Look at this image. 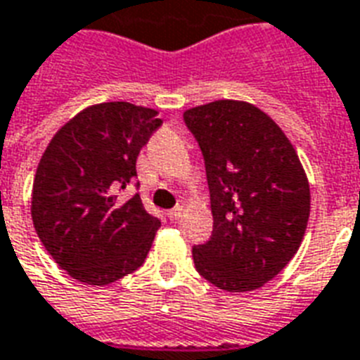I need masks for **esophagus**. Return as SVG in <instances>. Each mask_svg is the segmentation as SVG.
I'll return each instance as SVG.
<instances>
[{
    "label": "esophagus",
    "mask_w": 360,
    "mask_h": 360,
    "mask_svg": "<svg viewBox=\"0 0 360 360\" xmlns=\"http://www.w3.org/2000/svg\"><path fill=\"white\" fill-rule=\"evenodd\" d=\"M181 215H183V205H177V207H174V210L168 211L169 221H179Z\"/></svg>",
    "instance_id": "esophagus-1"
}]
</instances>
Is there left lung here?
Returning a JSON list of instances; mask_svg holds the SVG:
<instances>
[{"label": "left lung", "mask_w": 360, "mask_h": 360, "mask_svg": "<svg viewBox=\"0 0 360 360\" xmlns=\"http://www.w3.org/2000/svg\"><path fill=\"white\" fill-rule=\"evenodd\" d=\"M205 162L213 232L192 247L202 278L229 292L262 287L289 264L309 219L295 147L253 103L217 100L183 113Z\"/></svg>", "instance_id": "1"}]
</instances>
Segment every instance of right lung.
<instances>
[{"instance_id":"1","label":"right lung","mask_w":360,"mask_h":360,"mask_svg":"<svg viewBox=\"0 0 360 360\" xmlns=\"http://www.w3.org/2000/svg\"><path fill=\"white\" fill-rule=\"evenodd\" d=\"M158 111L128 101L77 113L46 145L32 188V221L56 264L86 285H109L143 264L160 221L139 194L120 191L162 124Z\"/></svg>"}]
</instances>
